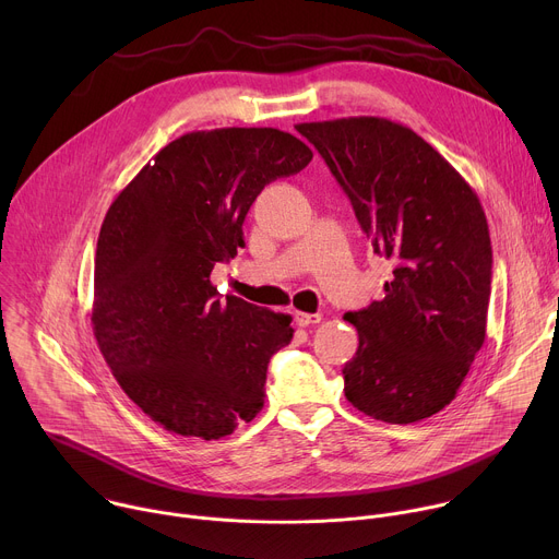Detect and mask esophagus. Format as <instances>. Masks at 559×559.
<instances>
[{
    "label": "esophagus",
    "mask_w": 559,
    "mask_h": 559,
    "mask_svg": "<svg viewBox=\"0 0 559 559\" xmlns=\"http://www.w3.org/2000/svg\"><path fill=\"white\" fill-rule=\"evenodd\" d=\"M294 321L298 328H309V325H316L321 323V313H305V311H296L294 313Z\"/></svg>",
    "instance_id": "esophagus-1"
}]
</instances>
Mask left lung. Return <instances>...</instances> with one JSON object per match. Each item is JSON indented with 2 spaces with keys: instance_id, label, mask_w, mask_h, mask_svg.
<instances>
[{
  "instance_id": "8db88e82",
  "label": "left lung",
  "mask_w": 559,
  "mask_h": 559,
  "mask_svg": "<svg viewBox=\"0 0 559 559\" xmlns=\"http://www.w3.org/2000/svg\"><path fill=\"white\" fill-rule=\"evenodd\" d=\"M393 261L384 298L345 313L358 349L345 395L362 414L409 425L444 409L487 336L491 236L480 199L414 130L380 117L298 123Z\"/></svg>"
}]
</instances>
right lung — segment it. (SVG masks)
<instances>
[{"label":"right lung","instance_id":"obj_1","mask_svg":"<svg viewBox=\"0 0 559 559\" xmlns=\"http://www.w3.org/2000/svg\"><path fill=\"white\" fill-rule=\"evenodd\" d=\"M311 150L276 128L188 132L112 201L97 241L93 330L112 376L154 423L218 440L263 409L292 318L218 298L210 274L243 248L261 190Z\"/></svg>","mask_w":559,"mask_h":559}]
</instances>
